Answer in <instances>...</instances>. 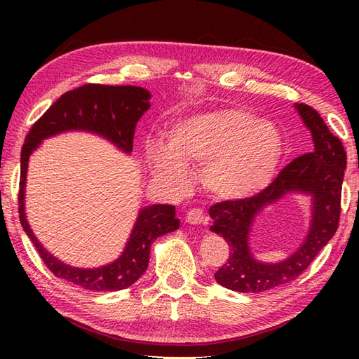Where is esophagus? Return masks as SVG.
Segmentation results:
<instances>
[{"mask_svg":"<svg viewBox=\"0 0 359 359\" xmlns=\"http://www.w3.org/2000/svg\"><path fill=\"white\" fill-rule=\"evenodd\" d=\"M185 219H187V222H189V224H203L205 220H207V219H205L203 211L201 208H197V207L188 210Z\"/></svg>","mask_w":359,"mask_h":359,"instance_id":"34e87169","label":"esophagus"}]
</instances>
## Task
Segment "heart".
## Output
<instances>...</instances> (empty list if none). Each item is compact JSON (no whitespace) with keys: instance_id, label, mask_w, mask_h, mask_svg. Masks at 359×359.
<instances>
[{"instance_id":"obj_1","label":"heart","mask_w":359,"mask_h":359,"mask_svg":"<svg viewBox=\"0 0 359 359\" xmlns=\"http://www.w3.org/2000/svg\"><path fill=\"white\" fill-rule=\"evenodd\" d=\"M284 151L279 129L245 109H217L175 121L166 144L148 148L152 174L174 193L191 185L189 168L217 199H245L270 184Z\"/></svg>"}]
</instances>
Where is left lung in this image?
Returning a JSON list of instances; mask_svg holds the SVG:
<instances>
[{
  "instance_id": "left-lung-1",
  "label": "left lung",
  "mask_w": 359,
  "mask_h": 359,
  "mask_svg": "<svg viewBox=\"0 0 359 359\" xmlns=\"http://www.w3.org/2000/svg\"><path fill=\"white\" fill-rule=\"evenodd\" d=\"M296 109L311 131L315 149L292 160L259 193L245 199L217 202L210 208V216L215 220L211 230L222 236L230 247V256L215 273V278L220 285L234 292L259 293L299 278L339 226L346 149L316 109L306 103L296 104ZM288 191H302L314 196L311 233L303 247L287 262L261 264L249 253L246 242L249 225L257 210Z\"/></svg>"
}]
</instances>
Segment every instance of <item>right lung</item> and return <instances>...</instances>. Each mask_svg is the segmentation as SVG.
<instances>
[{
  "label": "right lung",
  "mask_w": 359,
  "mask_h": 359,
  "mask_svg": "<svg viewBox=\"0 0 359 359\" xmlns=\"http://www.w3.org/2000/svg\"><path fill=\"white\" fill-rule=\"evenodd\" d=\"M149 93L139 86H106L88 83L77 89L67 90L38 118L26 135L21 149V172L18 189L20 222L29 239L34 242L38 255L46 266L57 278L93 292L123 290L139 279L149 262V247L158 236L179 228L174 205H152L140 211L131 239L123 255L102 269L83 270L65 265L48 253L36 241L25 216V182L27 160L46 137L69 129H86L100 134L116 143L118 148L133 151V139L137 121L149 108Z\"/></svg>",
  "instance_id": "add662e5"
}]
</instances>
